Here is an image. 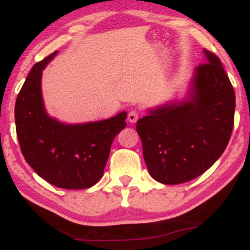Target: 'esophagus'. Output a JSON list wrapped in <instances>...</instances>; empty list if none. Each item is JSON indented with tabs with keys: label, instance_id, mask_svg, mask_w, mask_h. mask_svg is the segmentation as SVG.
<instances>
[{
	"label": "esophagus",
	"instance_id": "obj_1",
	"mask_svg": "<svg viewBox=\"0 0 250 250\" xmlns=\"http://www.w3.org/2000/svg\"><path fill=\"white\" fill-rule=\"evenodd\" d=\"M139 116H140L139 111H137V110H130V111H129V114H128V121L130 123H135L137 121V120H139Z\"/></svg>",
	"mask_w": 250,
	"mask_h": 250
}]
</instances>
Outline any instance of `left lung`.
I'll return each instance as SVG.
<instances>
[{
    "label": "left lung",
    "instance_id": "1",
    "mask_svg": "<svg viewBox=\"0 0 250 250\" xmlns=\"http://www.w3.org/2000/svg\"><path fill=\"white\" fill-rule=\"evenodd\" d=\"M186 95L147 109L137 120L150 176L179 185L205 173L223 154L234 127L235 93L219 57L203 49Z\"/></svg>",
    "mask_w": 250,
    "mask_h": 250
}]
</instances>
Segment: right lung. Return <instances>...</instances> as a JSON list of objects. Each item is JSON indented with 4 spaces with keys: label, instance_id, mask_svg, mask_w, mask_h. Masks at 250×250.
I'll return each instance as SVG.
<instances>
[{
    "label": "right lung",
    "instance_id": "add662e5",
    "mask_svg": "<svg viewBox=\"0 0 250 250\" xmlns=\"http://www.w3.org/2000/svg\"><path fill=\"white\" fill-rule=\"evenodd\" d=\"M57 53L31 68L17 95V139L25 161L43 180L59 188H90L102 177L114 139L127 125V111L84 123L50 116L42 96V71Z\"/></svg>",
    "mask_w": 250,
    "mask_h": 250
}]
</instances>
